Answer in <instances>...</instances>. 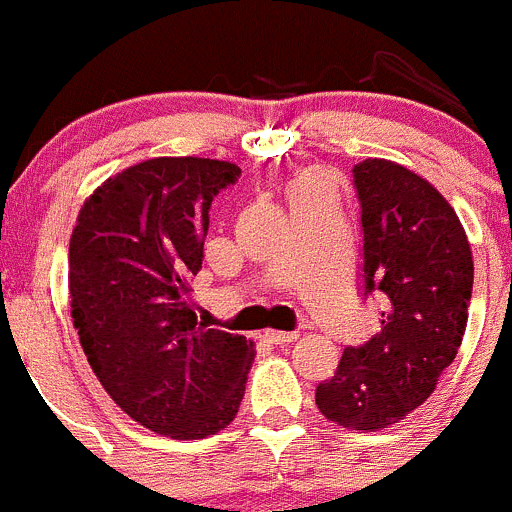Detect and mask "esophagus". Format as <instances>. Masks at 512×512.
I'll return each instance as SVG.
<instances>
[{"label":"esophagus","instance_id":"esophagus-1","mask_svg":"<svg viewBox=\"0 0 512 512\" xmlns=\"http://www.w3.org/2000/svg\"><path fill=\"white\" fill-rule=\"evenodd\" d=\"M262 339L270 344H289L297 339V332H275V329H267V332H262Z\"/></svg>","mask_w":512,"mask_h":512}]
</instances>
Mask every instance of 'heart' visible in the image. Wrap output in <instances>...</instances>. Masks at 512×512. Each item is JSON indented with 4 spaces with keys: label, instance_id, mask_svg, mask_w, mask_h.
I'll list each match as a JSON object with an SVG mask.
<instances>
[{
    "label": "heart",
    "instance_id": "1",
    "mask_svg": "<svg viewBox=\"0 0 512 512\" xmlns=\"http://www.w3.org/2000/svg\"><path fill=\"white\" fill-rule=\"evenodd\" d=\"M287 200L292 208L314 203V200H334V180L324 170H302L289 180Z\"/></svg>",
    "mask_w": 512,
    "mask_h": 512
}]
</instances>
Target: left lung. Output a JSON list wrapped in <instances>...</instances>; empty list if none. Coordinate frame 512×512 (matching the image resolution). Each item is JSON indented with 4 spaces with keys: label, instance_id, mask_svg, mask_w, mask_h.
<instances>
[{
    "label": "left lung",
    "instance_id": "8db88e82",
    "mask_svg": "<svg viewBox=\"0 0 512 512\" xmlns=\"http://www.w3.org/2000/svg\"><path fill=\"white\" fill-rule=\"evenodd\" d=\"M364 227V292L381 329L347 347L317 386L324 418L352 431L404 421L456 359L468 324L473 252L456 210L426 178L386 158L354 165Z\"/></svg>",
    "mask_w": 512,
    "mask_h": 512
}]
</instances>
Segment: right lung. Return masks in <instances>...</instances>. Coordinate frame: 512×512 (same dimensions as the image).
<instances>
[{
	"mask_svg": "<svg viewBox=\"0 0 512 512\" xmlns=\"http://www.w3.org/2000/svg\"><path fill=\"white\" fill-rule=\"evenodd\" d=\"M240 168L160 156L103 180L69 245L71 319L106 394L160 436L195 441L237 416L255 342L190 307L210 203Z\"/></svg>",
	"mask_w": 512,
	"mask_h": 512,
	"instance_id": "add662e5",
	"label": "right lung"
}]
</instances>
